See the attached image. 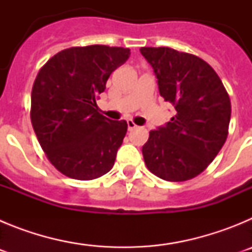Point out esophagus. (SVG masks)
<instances>
[{
  "mask_svg": "<svg viewBox=\"0 0 252 252\" xmlns=\"http://www.w3.org/2000/svg\"><path fill=\"white\" fill-rule=\"evenodd\" d=\"M137 126H136V124H135V122L132 121V120H128L127 121V128H128V131H132L133 128H136Z\"/></svg>",
  "mask_w": 252,
  "mask_h": 252,
  "instance_id": "34e87169",
  "label": "esophagus"
}]
</instances>
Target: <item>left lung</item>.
I'll return each instance as SVG.
<instances>
[{
	"instance_id": "left-lung-1",
	"label": "left lung",
	"mask_w": 252,
	"mask_h": 252,
	"mask_svg": "<svg viewBox=\"0 0 252 252\" xmlns=\"http://www.w3.org/2000/svg\"><path fill=\"white\" fill-rule=\"evenodd\" d=\"M158 78L160 95L175 108L142 146L149 170L168 182L192 179L223 146L231 101L222 81L203 59L170 48L140 49Z\"/></svg>"
}]
</instances>
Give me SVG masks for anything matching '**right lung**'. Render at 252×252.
I'll use <instances>...</instances> for the list:
<instances>
[{"label":"right lung","instance_id":"obj_1","mask_svg":"<svg viewBox=\"0 0 252 252\" xmlns=\"http://www.w3.org/2000/svg\"><path fill=\"white\" fill-rule=\"evenodd\" d=\"M130 54V49L116 46L69 48L37 73L31 122L44 153L62 174L92 180L112 169L127 124L101 115L95 97Z\"/></svg>","mask_w":252,"mask_h":252}]
</instances>
